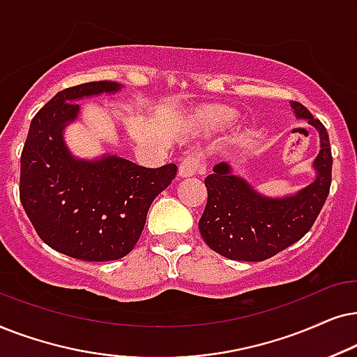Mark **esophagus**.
I'll return each mask as SVG.
<instances>
[{
    "label": "esophagus",
    "mask_w": 357,
    "mask_h": 357,
    "mask_svg": "<svg viewBox=\"0 0 357 357\" xmlns=\"http://www.w3.org/2000/svg\"><path fill=\"white\" fill-rule=\"evenodd\" d=\"M199 166H201V156L196 153H189L184 156L181 165H179V176H181V178L194 176L197 173Z\"/></svg>",
    "instance_id": "34e87169"
}]
</instances>
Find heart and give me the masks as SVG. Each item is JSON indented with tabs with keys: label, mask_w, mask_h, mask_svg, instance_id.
I'll return each instance as SVG.
<instances>
[{
	"label": "heart",
	"mask_w": 357,
	"mask_h": 357,
	"mask_svg": "<svg viewBox=\"0 0 357 357\" xmlns=\"http://www.w3.org/2000/svg\"><path fill=\"white\" fill-rule=\"evenodd\" d=\"M231 119H234V112L227 111V109H217V111H213L211 114V122L217 123V126H220V123H228Z\"/></svg>",
	"instance_id": "1"
}]
</instances>
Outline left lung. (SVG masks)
<instances>
[{
  "label": "left lung",
  "instance_id": "8db88e82",
  "mask_svg": "<svg viewBox=\"0 0 357 357\" xmlns=\"http://www.w3.org/2000/svg\"><path fill=\"white\" fill-rule=\"evenodd\" d=\"M291 107L320 132L317 179L310 186L291 197H263L231 174L227 163L215 165L204 181L207 204L199 231L208 248L228 259L264 261L289 248L310 230L330 192L333 156L325 126L301 102L291 101Z\"/></svg>",
  "mask_w": 357,
  "mask_h": 357
}]
</instances>
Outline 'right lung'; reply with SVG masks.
I'll use <instances>...</instances> for the list:
<instances>
[{"mask_svg": "<svg viewBox=\"0 0 357 357\" xmlns=\"http://www.w3.org/2000/svg\"><path fill=\"white\" fill-rule=\"evenodd\" d=\"M119 88L114 82H89L56 93L32 119L21 153L19 197L37 235L82 261L129 255L151 202L178 171L173 163L145 168L119 156L82 161L68 153L61 130L78 114L73 101Z\"/></svg>", "mask_w": 357, "mask_h": 357, "instance_id": "add662e5", "label": "right lung"}]
</instances>
